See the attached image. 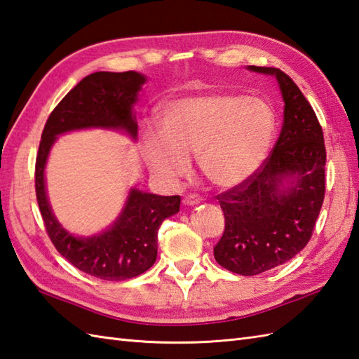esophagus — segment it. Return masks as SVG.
<instances>
[{
  "mask_svg": "<svg viewBox=\"0 0 359 359\" xmlns=\"http://www.w3.org/2000/svg\"><path fill=\"white\" fill-rule=\"evenodd\" d=\"M200 202H202V197H200V196L196 194V193H191V194H188L185 198H183V203L188 205V206H194V205H197V203H200Z\"/></svg>",
  "mask_w": 359,
  "mask_h": 359,
  "instance_id": "esophagus-1",
  "label": "esophagus"
}]
</instances>
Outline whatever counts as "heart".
Listing matches in <instances>:
<instances>
[{
    "mask_svg": "<svg viewBox=\"0 0 359 359\" xmlns=\"http://www.w3.org/2000/svg\"><path fill=\"white\" fill-rule=\"evenodd\" d=\"M277 113L263 99L240 93H210L172 101L163 108L162 127L145 137V161L165 180L189 171L197 156L202 176L229 188L260 168L277 135Z\"/></svg>",
    "mask_w": 359,
    "mask_h": 359,
    "instance_id": "1",
    "label": "heart"
}]
</instances>
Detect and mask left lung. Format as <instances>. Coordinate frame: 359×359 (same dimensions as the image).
I'll use <instances>...</instances> for the list:
<instances>
[{
    "instance_id": "obj_1",
    "label": "left lung",
    "mask_w": 359,
    "mask_h": 359,
    "mask_svg": "<svg viewBox=\"0 0 359 359\" xmlns=\"http://www.w3.org/2000/svg\"><path fill=\"white\" fill-rule=\"evenodd\" d=\"M248 69L277 78L285 121L260 168L217 196L224 231L214 258L251 277L289 262L309 243L326 193V145L312 105L290 76L273 67Z\"/></svg>"
}]
</instances>
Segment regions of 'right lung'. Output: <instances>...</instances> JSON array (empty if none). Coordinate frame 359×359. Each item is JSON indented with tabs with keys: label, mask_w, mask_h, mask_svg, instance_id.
<instances>
[{
	"label": "right lung",
	"mask_w": 359,
	"mask_h": 359,
	"mask_svg": "<svg viewBox=\"0 0 359 359\" xmlns=\"http://www.w3.org/2000/svg\"><path fill=\"white\" fill-rule=\"evenodd\" d=\"M145 78L136 72H96L82 79L50 113L41 135L35 163V191L46 231L56 251L82 272L101 280L122 281L148 271L157 257V229L179 212L180 196H156L131 189L121 217L102 234L70 236L50 210L44 166L57 135L65 131L104 127L123 128L133 137L137 123L131 108Z\"/></svg>",
	"instance_id": "obj_1"
}]
</instances>
